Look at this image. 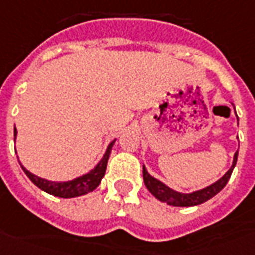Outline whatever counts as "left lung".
Returning a JSON list of instances; mask_svg holds the SVG:
<instances>
[{
    "instance_id": "obj_1",
    "label": "left lung",
    "mask_w": 255,
    "mask_h": 255,
    "mask_svg": "<svg viewBox=\"0 0 255 255\" xmlns=\"http://www.w3.org/2000/svg\"><path fill=\"white\" fill-rule=\"evenodd\" d=\"M238 160V150L234 155V161H232V166L230 170L227 171L226 174L216 181L215 183H212L211 186H206L201 190L193 191V193H179V191H175L170 189L168 186H166L163 182L157 181L156 178H153L152 175L148 174L145 166H142V178H144V183H145L146 189L150 191L152 196H155L159 201L167 202L168 205L172 206H194L200 205L202 202L211 200L212 197H215L222 190L223 187L226 186L227 182L230 181L231 178L232 171H234V167L237 164Z\"/></svg>"
}]
</instances>
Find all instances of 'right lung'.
<instances>
[{"label": "right lung", "mask_w": 255, "mask_h": 255, "mask_svg": "<svg viewBox=\"0 0 255 255\" xmlns=\"http://www.w3.org/2000/svg\"><path fill=\"white\" fill-rule=\"evenodd\" d=\"M16 128H14V138H16ZM115 140L110 142V145L107 146L105 156L102 157V160L98 163V166L95 167L94 170H91L89 172L84 174V175L79 176V178H74L72 181L68 182H53L43 179V178H39V176L31 174L28 170H25L21 164V168L25 172V175L28 176L29 181L32 182L35 186H38L40 190L49 193L51 196L61 197V198H73V197L83 196L87 194L89 191H94L96 187L100 185L102 178L105 176L106 168H107V161H109L110 153L113 149ZM20 163V161H18Z\"/></svg>", "instance_id": "right-lung-1"}]
</instances>
